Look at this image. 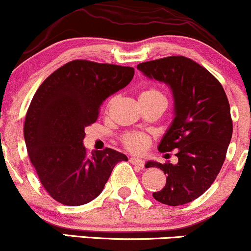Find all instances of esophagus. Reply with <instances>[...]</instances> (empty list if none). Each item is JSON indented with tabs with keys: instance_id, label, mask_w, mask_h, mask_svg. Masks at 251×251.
Wrapping results in <instances>:
<instances>
[{
	"instance_id": "esophagus-1",
	"label": "esophagus",
	"mask_w": 251,
	"mask_h": 251,
	"mask_svg": "<svg viewBox=\"0 0 251 251\" xmlns=\"http://www.w3.org/2000/svg\"><path fill=\"white\" fill-rule=\"evenodd\" d=\"M130 163L134 164V166H137L140 168H143L144 167V161L143 160H140V158H136V157H130Z\"/></svg>"
}]
</instances>
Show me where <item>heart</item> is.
I'll use <instances>...</instances> for the list:
<instances>
[{"instance_id": "obj_1", "label": "heart", "mask_w": 251, "mask_h": 251, "mask_svg": "<svg viewBox=\"0 0 251 251\" xmlns=\"http://www.w3.org/2000/svg\"><path fill=\"white\" fill-rule=\"evenodd\" d=\"M140 100L151 102H161L166 104V97L158 89L155 88H149L141 94ZM122 142L128 150L134 152H142L149 147L148 136L142 134V132H128L122 137Z\"/></svg>"}]
</instances>
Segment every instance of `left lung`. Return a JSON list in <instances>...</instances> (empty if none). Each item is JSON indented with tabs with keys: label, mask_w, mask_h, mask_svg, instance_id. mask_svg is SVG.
Returning <instances> with one entry per match:
<instances>
[{
	"label": "left lung",
	"mask_w": 251,
	"mask_h": 251,
	"mask_svg": "<svg viewBox=\"0 0 251 251\" xmlns=\"http://www.w3.org/2000/svg\"><path fill=\"white\" fill-rule=\"evenodd\" d=\"M147 77L169 85L174 96V120L158 150H175L178 162L149 161L167 175L156 201L181 205L200 197L219 175L232 135L230 105L219 79L184 56H169L137 66Z\"/></svg>",
	"instance_id": "1"
}]
</instances>
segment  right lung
<instances>
[{
    "label": "right lung",
    "instance_id": "obj_1",
    "mask_svg": "<svg viewBox=\"0 0 251 251\" xmlns=\"http://www.w3.org/2000/svg\"><path fill=\"white\" fill-rule=\"evenodd\" d=\"M134 68L75 60L40 85L25 115V140L38 178L55 201L76 207L93 201L114 167L128 157L116 150L83 146L85 126L109 96L130 83Z\"/></svg>",
    "mask_w": 251,
    "mask_h": 251
}]
</instances>
